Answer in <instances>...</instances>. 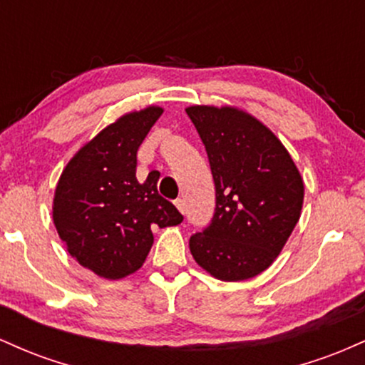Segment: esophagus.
I'll return each mask as SVG.
<instances>
[{"mask_svg": "<svg viewBox=\"0 0 365 365\" xmlns=\"http://www.w3.org/2000/svg\"><path fill=\"white\" fill-rule=\"evenodd\" d=\"M175 206L178 207V211L182 212V215H185V211H187V204H185V200L182 199V197H180V199L175 200Z\"/></svg>", "mask_w": 365, "mask_h": 365, "instance_id": "34e87169", "label": "esophagus"}]
</instances>
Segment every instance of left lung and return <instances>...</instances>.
Masks as SVG:
<instances>
[{"instance_id":"left-lung-1","label":"left lung","mask_w":365,"mask_h":365,"mask_svg":"<svg viewBox=\"0 0 365 365\" xmlns=\"http://www.w3.org/2000/svg\"><path fill=\"white\" fill-rule=\"evenodd\" d=\"M206 148L216 207L188 245L195 262L223 282L262 273L282 252L300 217L304 182L269 128L235 108L190 106Z\"/></svg>"}]
</instances>
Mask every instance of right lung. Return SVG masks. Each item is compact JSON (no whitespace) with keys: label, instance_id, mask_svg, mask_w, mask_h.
Instances as JSON below:
<instances>
[{"label":"right lung","instance_id":"right-lung-1","mask_svg":"<svg viewBox=\"0 0 365 365\" xmlns=\"http://www.w3.org/2000/svg\"><path fill=\"white\" fill-rule=\"evenodd\" d=\"M149 106L121 116L86 144L63 170L53 220L72 257L108 279L135 273L153 247L154 228L183 221L158 194V171L137 180V150L159 116Z\"/></svg>","mask_w":365,"mask_h":365}]
</instances>
